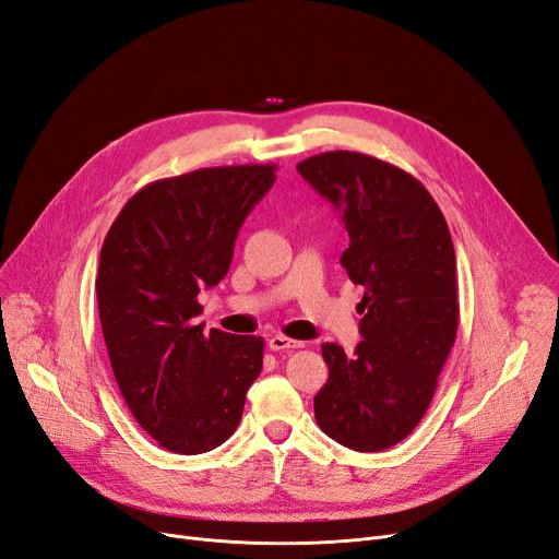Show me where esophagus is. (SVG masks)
<instances>
[{
	"mask_svg": "<svg viewBox=\"0 0 559 559\" xmlns=\"http://www.w3.org/2000/svg\"><path fill=\"white\" fill-rule=\"evenodd\" d=\"M266 345H270L272 352H293V349L304 347V343H299V340L285 337V335H272L270 343H266Z\"/></svg>",
	"mask_w": 559,
	"mask_h": 559,
	"instance_id": "1",
	"label": "esophagus"
}]
</instances>
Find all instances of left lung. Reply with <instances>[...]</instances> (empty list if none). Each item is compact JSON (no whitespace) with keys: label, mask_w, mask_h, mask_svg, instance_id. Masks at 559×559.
I'll return each instance as SVG.
<instances>
[{"label":"left lung","mask_w":559,"mask_h":559,"mask_svg":"<svg viewBox=\"0 0 559 559\" xmlns=\"http://www.w3.org/2000/svg\"><path fill=\"white\" fill-rule=\"evenodd\" d=\"M297 171L337 210L349 233L340 264L366 287L354 354L322 345L329 379L314 395V420L340 445L388 450L427 414L456 337V258L445 216L414 176L370 155L322 153Z\"/></svg>","instance_id":"8db88e82"}]
</instances>
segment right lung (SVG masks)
I'll list each match as a JSON object with an SVG mask.
<instances>
[{
	"instance_id": "right-lung-1",
	"label": "right lung",
	"mask_w": 559,
	"mask_h": 559,
	"mask_svg": "<svg viewBox=\"0 0 559 559\" xmlns=\"http://www.w3.org/2000/svg\"><path fill=\"white\" fill-rule=\"evenodd\" d=\"M274 164L199 168L145 185L111 224L95 295L116 383L145 433L176 454L228 441L262 370L264 340L205 331L201 289L219 283Z\"/></svg>"
}]
</instances>
